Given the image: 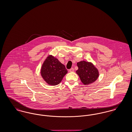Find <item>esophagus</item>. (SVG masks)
<instances>
[{
	"mask_svg": "<svg viewBox=\"0 0 132 132\" xmlns=\"http://www.w3.org/2000/svg\"><path fill=\"white\" fill-rule=\"evenodd\" d=\"M69 72H73L74 71V69L73 68H71L69 70Z\"/></svg>",
	"mask_w": 132,
	"mask_h": 132,
	"instance_id": "obj_1",
	"label": "esophagus"
}]
</instances>
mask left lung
<instances>
[{"mask_svg":"<svg viewBox=\"0 0 132 132\" xmlns=\"http://www.w3.org/2000/svg\"><path fill=\"white\" fill-rule=\"evenodd\" d=\"M77 65L78 69L76 71V73L84 85H89L97 80L99 71L92 63L82 61L77 63Z\"/></svg>","mask_w":132,"mask_h":132,"instance_id":"left-lung-1","label":"left lung"}]
</instances>
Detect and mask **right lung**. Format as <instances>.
<instances>
[{"instance_id": "add662e5", "label": "right lung", "mask_w": 132, "mask_h": 132, "mask_svg": "<svg viewBox=\"0 0 132 132\" xmlns=\"http://www.w3.org/2000/svg\"><path fill=\"white\" fill-rule=\"evenodd\" d=\"M67 73L64 65L52 55L47 57L41 69V75L44 80L49 85L54 86L60 83Z\"/></svg>"}]
</instances>
